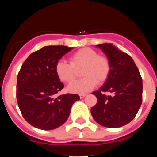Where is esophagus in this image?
I'll return each mask as SVG.
<instances>
[{"label": "esophagus", "mask_w": 157, "mask_h": 157, "mask_svg": "<svg viewBox=\"0 0 157 157\" xmlns=\"http://www.w3.org/2000/svg\"><path fill=\"white\" fill-rule=\"evenodd\" d=\"M86 96V94H85V93H80V99H83V98H84Z\"/></svg>", "instance_id": "34e87169"}]
</instances>
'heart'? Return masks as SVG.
Segmentation results:
<instances>
[{"mask_svg": "<svg viewBox=\"0 0 157 157\" xmlns=\"http://www.w3.org/2000/svg\"><path fill=\"white\" fill-rule=\"evenodd\" d=\"M70 62L60 60L55 67V74L61 81L71 83L82 69L84 77L70 84L67 90L71 93H83L90 91L96 84H103L111 73V63L106 56L99 55L90 48H83L73 53Z\"/></svg>", "mask_w": 157, "mask_h": 157, "instance_id": "1", "label": "heart"}]
</instances>
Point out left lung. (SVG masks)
<instances>
[{"mask_svg": "<svg viewBox=\"0 0 157 157\" xmlns=\"http://www.w3.org/2000/svg\"><path fill=\"white\" fill-rule=\"evenodd\" d=\"M111 63V73L105 84L92 94L97 103L91 108L95 121L106 128H119L131 122L142 103L143 83L139 70L129 55L112 43L98 45ZM105 91L113 94L106 96Z\"/></svg>", "mask_w": 157, "mask_h": 157, "instance_id": "1", "label": "left lung"}]
</instances>
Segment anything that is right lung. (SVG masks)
<instances>
[{"mask_svg":"<svg viewBox=\"0 0 157 157\" xmlns=\"http://www.w3.org/2000/svg\"><path fill=\"white\" fill-rule=\"evenodd\" d=\"M72 48L49 45L33 52L17 76V99L22 115L33 127L52 130L62 125L71 112L77 94L55 97L64 87L55 74L56 63Z\"/></svg>","mask_w":157,"mask_h":157,"instance_id":"obj_1","label":"right lung"}]
</instances>
